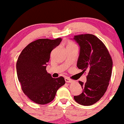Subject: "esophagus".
<instances>
[{
    "instance_id": "1",
    "label": "esophagus",
    "mask_w": 124,
    "mask_h": 124,
    "mask_svg": "<svg viewBox=\"0 0 124 124\" xmlns=\"http://www.w3.org/2000/svg\"><path fill=\"white\" fill-rule=\"evenodd\" d=\"M65 82H66V83H70V82H72V80H71L70 79H69V78H68V77H66V78H65Z\"/></svg>"
}]
</instances>
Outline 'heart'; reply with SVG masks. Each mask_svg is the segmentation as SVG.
Masks as SVG:
<instances>
[{
    "instance_id": "1",
    "label": "heart",
    "mask_w": 124,
    "mask_h": 124,
    "mask_svg": "<svg viewBox=\"0 0 124 124\" xmlns=\"http://www.w3.org/2000/svg\"><path fill=\"white\" fill-rule=\"evenodd\" d=\"M73 47H77V45L74 43V42H72V41H68V43H67L66 48H73Z\"/></svg>"
}]
</instances>
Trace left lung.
Segmentation results:
<instances>
[{"mask_svg": "<svg viewBox=\"0 0 124 124\" xmlns=\"http://www.w3.org/2000/svg\"><path fill=\"white\" fill-rule=\"evenodd\" d=\"M73 39L80 47L77 66L85 73L88 72L86 83L79 82L83 92L74 99L81 105L91 106L107 91L112 74V58L104 44L95 35H75Z\"/></svg>", "mask_w": 124, "mask_h": 124, "instance_id": "left-lung-1", "label": "left lung"}]
</instances>
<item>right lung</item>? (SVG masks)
<instances>
[{"label": "right lung", "mask_w": 124, "mask_h": 124, "mask_svg": "<svg viewBox=\"0 0 124 124\" xmlns=\"http://www.w3.org/2000/svg\"><path fill=\"white\" fill-rule=\"evenodd\" d=\"M61 41V38L37 39L27 45L18 58L17 74L21 89L31 101L38 104L52 101L59 88L65 83L63 77L53 78L46 70L51 51Z\"/></svg>", "instance_id": "right-lung-1"}]
</instances>
